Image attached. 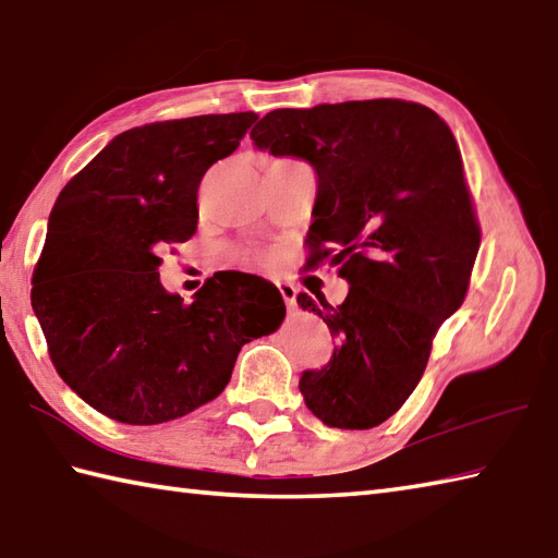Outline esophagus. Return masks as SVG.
<instances>
[{
	"label": "esophagus",
	"instance_id": "1",
	"mask_svg": "<svg viewBox=\"0 0 558 558\" xmlns=\"http://www.w3.org/2000/svg\"><path fill=\"white\" fill-rule=\"evenodd\" d=\"M277 289H279V293H281V299H283V303H287V308L289 311H295V287L293 283H289V281H279L277 283Z\"/></svg>",
	"mask_w": 558,
	"mask_h": 558
}]
</instances>
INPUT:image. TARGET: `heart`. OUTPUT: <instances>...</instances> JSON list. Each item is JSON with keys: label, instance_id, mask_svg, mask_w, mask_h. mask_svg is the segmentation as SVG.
Segmentation results:
<instances>
[{"label": "heart", "instance_id": "1", "mask_svg": "<svg viewBox=\"0 0 558 558\" xmlns=\"http://www.w3.org/2000/svg\"><path fill=\"white\" fill-rule=\"evenodd\" d=\"M250 259H259V263H265L267 259V253H247Z\"/></svg>", "mask_w": 558, "mask_h": 558}]
</instances>
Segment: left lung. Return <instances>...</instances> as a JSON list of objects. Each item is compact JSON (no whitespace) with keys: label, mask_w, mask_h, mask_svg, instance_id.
Segmentation results:
<instances>
[{"label":"left lung","mask_w":558,"mask_h":558,"mask_svg":"<svg viewBox=\"0 0 558 558\" xmlns=\"http://www.w3.org/2000/svg\"><path fill=\"white\" fill-rule=\"evenodd\" d=\"M259 149L317 173L308 263L351 287L332 308L299 293L339 339L299 388L332 428H373L422 380L438 327L470 289L482 229L460 146L434 110L400 98L271 110L250 132Z\"/></svg>","instance_id":"1"}]
</instances>
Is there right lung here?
Wrapping results in <instances>:
<instances>
[{
	"mask_svg": "<svg viewBox=\"0 0 558 558\" xmlns=\"http://www.w3.org/2000/svg\"><path fill=\"white\" fill-rule=\"evenodd\" d=\"M255 112L163 120L118 134L64 185L33 269L31 305L54 371L116 422L154 426L219 397L238 351L287 308L269 281L214 275L183 303L158 279L197 231V190Z\"/></svg>",
	"mask_w": 558,
	"mask_h": 558,
	"instance_id": "1",
	"label": "right lung"
}]
</instances>
